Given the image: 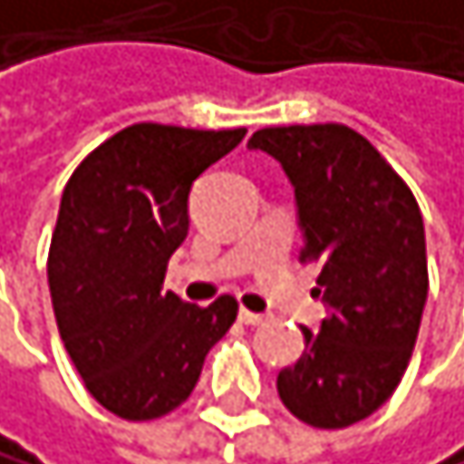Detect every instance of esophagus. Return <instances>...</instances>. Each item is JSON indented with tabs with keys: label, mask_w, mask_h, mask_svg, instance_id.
I'll use <instances>...</instances> for the list:
<instances>
[{
	"label": "esophagus",
	"mask_w": 464,
	"mask_h": 464,
	"mask_svg": "<svg viewBox=\"0 0 464 464\" xmlns=\"http://www.w3.org/2000/svg\"><path fill=\"white\" fill-rule=\"evenodd\" d=\"M237 320L244 323V325H260L266 317L257 314V312H249V309H240V312H237Z\"/></svg>",
	"instance_id": "obj_1"
}]
</instances>
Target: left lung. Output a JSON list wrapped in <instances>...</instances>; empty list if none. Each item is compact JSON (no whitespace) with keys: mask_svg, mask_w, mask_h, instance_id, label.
<instances>
[{"mask_svg":"<svg viewBox=\"0 0 464 464\" xmlns=\"http://www.w3.org/2000/svg\"><path fill=\"white\" fill-rule=\"evenodd\" d=\"M252 150L286 169L303 227L300 263H317L329 303L306 352L277 374V394L312 428H345L394 394L428 297L425 227L414 192L345 124L263 127Z\"/></svg>","mask_w":464,"mask_h":464,"instance_id":"1","label":"left lung"}]
</instances>
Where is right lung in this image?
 <instances>
[{
  "instance_id": "right-lung-1",
  "label": "right lung",
  "mask_w": 464,
  "mask_h": 464,
  "mask_svg": "<svg viewBox=\"0 0 464 464\" xmlns=\"http://www.w3.org/2000/svg\"><path fill=\"white\" fill-rule=\"evenodd\" d=\"M244 135L132 124L92 150L62 192L47 255L53 312L84 388L115 417L175 411L237 317L232 295L201 309L161 286L189 232L192 181Z\"/></svg>"
}]
</instances>
